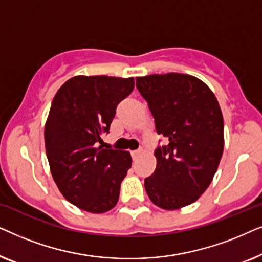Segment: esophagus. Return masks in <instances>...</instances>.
I'll return each instance as SVG.
<instances>
[{
	"label": "esophagus",
	"mask_w": 262,
	"mask_h": 262,
	"mask_svg": "<svg viewBox=\"0 0 262 262\" xmlns=\"http://www.w3.org/2000/svg\"><path fill=\"white\" fill-rule=\"evenodd\" d=\"M142 152H143V150H142V149H138V150H132V151H131V156H132V159H134V160H137L138 157L142 155Z\"/></svg>",
	"instance_id": "obj_1"
}]
</instances>
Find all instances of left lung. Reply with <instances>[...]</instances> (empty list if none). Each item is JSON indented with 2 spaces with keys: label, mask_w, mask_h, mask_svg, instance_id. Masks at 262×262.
Segmentation results:
<instances>
[{
  "label": "left lung",
  "mask_w": 262,
  "mask_h": 262,
  "mask_svg": "<svg viewBox=\"0 0 262 262\" xmlns=\"http://www.w3.org/2000/svg\"><path fill=\"white\" fill-rule=\"evenodd\" d=\"M136 87L167 138L155 150L157 166L144 180L151 202L177 210L194 203L212 181L223 155L221 107L207 85L191 75L169 73L136 78Z\"/></svg>",
  "instance_id": "left-lung-1"
}]
</instances>
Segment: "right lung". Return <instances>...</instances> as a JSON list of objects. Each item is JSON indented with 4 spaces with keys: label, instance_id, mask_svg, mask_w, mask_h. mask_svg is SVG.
<instances>
[{
    "label": "right lung",
    "instance_id": "1",
    "mask_svg": "<svg viewBox=\"0 0 262 262\" xmlns=\"http://www.w3.org/2000/svg\"><path fill=\"white\" fill-rule=\"evenodd\" d=\"M134 87L132 77L75 76L53 98L45 125L51 174L64 198L88 212L116 206L131 168L130 154L103 149L101 137L110 132L118 103Z\"/></svg>",
    "mask_w": 262,
    "mask_h": 262
}]
</instances>
